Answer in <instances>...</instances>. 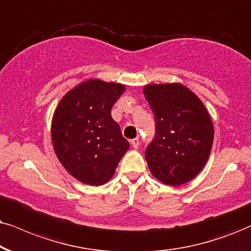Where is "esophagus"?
<instances>
[{"label":"esophagus","instance_id":"obj_1","mask_svg":"<svg viewBox=\"0 0 251 251\" xmlns=\"http://www.w3.org/2000/svg\"><path fill=\"white\" fill-rule=\"evenodd\" d=\"M131 145L133 146V148H134V149H138L139 146H140V140H139L138 138L132 139V140H131Z\"/></svg>","mask_w":251,"mask_h":251}]
</instances>
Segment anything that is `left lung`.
I'll return each mask as SVG.
<instances>
[{
    "mask_svg": "<svg viewBox=\"0 0 251 251\" xmlns=\"http://www.w3.org/2000/svg\"><path fill=\"white\" fill-rule=\"evenodd\" d=\"M144 95L156 126L154 140L145 151L151 175L171 186L190 182L211 154L214 128L210 113L180 83L147 84Z\"/></svg>",
    "mask_w": 251,
    "mask_h": 251,
    "instance_id": "left-lung-1",
    "label": "left lung"
}]
</instances>
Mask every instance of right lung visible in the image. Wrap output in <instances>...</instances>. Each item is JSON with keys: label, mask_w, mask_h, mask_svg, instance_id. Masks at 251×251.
Returning <instances> with one entry per match:
<instances>
[{"label": "right lung", "mask_w": 251, "mask_h": 251, "mask_svg": "<svg viewBox=\"0 0 251 251\" xmlns=\"http://www.w3.org/2000/svg\"><path fill=\"white\" fill-rule=\"evenodd\" d=\"M125 85L89 78L69 90L54 111L50 126L53 148L71 175L88 185L109 182L129 144L111 109Z\"/></svg>", "instance_id": "obj_1"}]
</instances>
